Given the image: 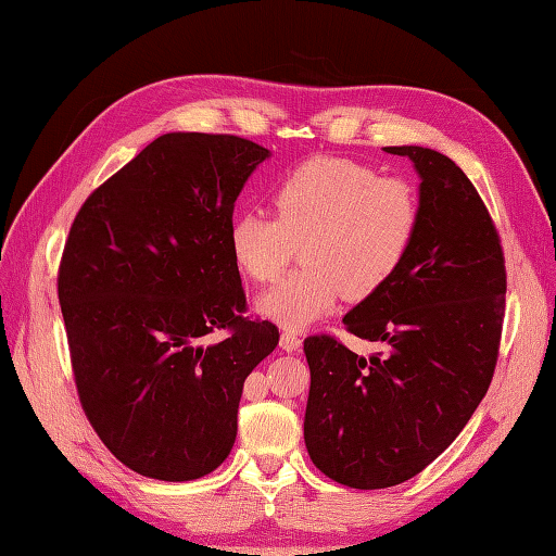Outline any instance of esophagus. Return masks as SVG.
<instances>
[{
    "label": "esophagus",
    "instance_id": "1",
    "mask_svg": "<svg viewBox=\"0 0 556 556\" xmlns=\"http://www.w3.org/2000/svg\"><path fill=\"white\" fill-rule=\"evenodd\" d=\"M301 344H303V339H301V334H296V332H281V337H279V346H281V351H299L301 349Z\"/></svg>",
    "mask_w": 556,
    "mask_h": 556
}]
</instances>
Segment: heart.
Returning <instances> with one entry per match:
<instances>
[{
    "mask_svg": "<svg viewBox=\"0 0 556 556\" xmlns=\"http://www.w3.org/2000/svg\"><path fill=\"white\" fill-rule=\"evenodd\" d=\"M271 210H243L229 222L236 267L257 285L275 281L296 257L303 267L265 291L260 313L287 329L329 315L341 296L365 301L392 281L416 243V188L368 164L315 157L271 188Z\"/></svg>",
    "mask_w": 556,
    "mask_h": 556,
    "instance_id": "obj_1",
    "label": "heart"
}]
</instances>
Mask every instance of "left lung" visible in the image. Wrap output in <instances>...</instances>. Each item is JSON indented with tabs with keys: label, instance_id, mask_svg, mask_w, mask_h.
<instances>
[{
	"label": "left lung",
	"instance_id": "1",
	"mask_svg": "<svg viewBox=\"0 0 556 556\" xmlns=\"http://www.w3.org/2000/svg\"><path fill=\"white\" fill-rule=\"evenodd\" d=\"M420 174V227L404 267L344 315L384 351L363 358L337 337L303 341L311 394L303 437L341 485L382 490L428 468L488 394L500 356L506 267L476 186L430 148H384Z\"/></svg>",
	"mask_w": 556,
	"mask_h": 556
}]
</instances>
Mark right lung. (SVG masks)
Wrapping results in <instances>:
<instances>
[{"mask_svg":"<svg viewBox=\"0 0 556 556\" xmlns=\"http://www.w3.org/2000/svg\"><path fill=\"white\" fill-rule=\"evenodd\" d=\"M267 157L229 134L160 136L71 224L56 293L80 406L146 478L212 473L233 446L245 377L279 344L277 325L243 315L227 239ZM212 331L225 337L207 342Z\"/></svg>","mask_w":556,"mask_h":556,"instance_id":"add662e5","label":"right lung"}]
</instances>
